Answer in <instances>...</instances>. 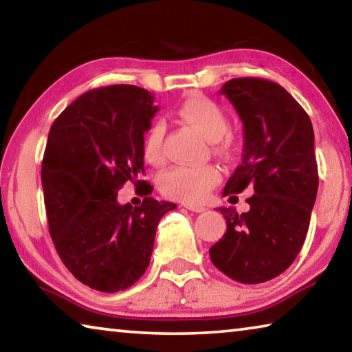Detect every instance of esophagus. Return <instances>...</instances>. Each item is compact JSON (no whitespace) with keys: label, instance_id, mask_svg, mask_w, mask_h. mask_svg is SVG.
Listing matches in <instances>:
<instances>
[{"label":"esophagus","instance_id":"obj_1","mask_svg":"<svg viewBox=\"0 0 352 352\" xmlns=\"http://www.w3.org/2000/svg\"><path fill=\"white\" fill-rule=\"evenodd\" d=\"M184 208H186V210H189V211H194V212H204L206 210L205 206L194 205V204H186V205H184Z\"/></svg>","mask_w":352,"mask_h":352}]
</instances>
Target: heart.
<instances>
[{"mask_svg":"<svg viewBox=\"0 0 352 352\" xmlns=\"http://www.w3.org/2000/svg\"><path fill=\"white\" fill-rule=\"evenodd\" d=\"M175 116L197 130L206 140L216 142V148L222 153H233L237 141L231 133L230 119L223 107L216 100L190 94L184 98L175 109ZM164 135L163 122H155L142 138V153L148 163L162 164L164 162ZM222 174L214 164L206 166H175L166 170L160 178V188L170 199L195 204L204 200L210 190L220 182Z\"/></svg>","mask_w":352,"mask_h":352,"instance_id":"b5f03b06","label":"heart"}]
</instances>
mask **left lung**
<instances>
[{"label":"left lung","mask_w":352,"mask_h":352,"mask_svg":"<svg viewBox=\"0 0 352 352\" xmlns=\"http://www.w3.org/2000/svg\"><path fill=\"white\" fill-rule=\"evenodd\" d=\"M220 93L243 122L242 164L223 195L245 188L254 194L247 212L220 208L226 231L210 256L228 278L259 284L287 270L305 243L318 190L314 129L305 109L272 80L239 77Z\"/></svg>","instance_id":"obj_1"}]
</instances>
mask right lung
<instances>
[{
  "instance_id": "add662e5",
  "label": "right lung",
  "mask_w": 352,
  "mask_h": 352,
  "mask_svg": "<svg viewBox=\"0 0 352 352\" xmlns=\"http://www.w3.org/2000/svg\"><path fill=\"white\" fill-rule=\"evenodd\" d=\"M158 111L153 96L135 85L91 90L52 122L41 163L50 233L65 267L99 292L126 290L151 262L160 219L175 210L148 197L142 138ZM130 179L141 207L117 204Z\"/></svg>"
}]
</instances>
